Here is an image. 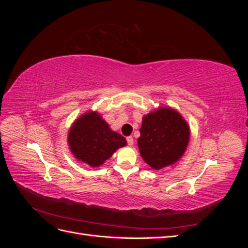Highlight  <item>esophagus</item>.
Wrapping results in <instances>:
<instances>
[{
	"label": "esophagus",
	"mask_w": 248,
	"mask_h": 248,
	"mask_svg": "<svg viewBox=\"0 0 248 248\" xmlns=\"http://www.w3.org/2000/svg\"><path fill=\"white\" fill-rule=\"evenodd\" d=\"M126 140H127V144H128V146H133V138L132 137H127Z\"/></svg>",
	"instance_id": "34e87169"
}]
</instances>
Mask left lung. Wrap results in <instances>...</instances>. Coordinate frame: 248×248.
Segmentation results:
<instances>
[{"instance_id":"8db88e82","label":"left lung","mask_w":248,"mask_h":248,"mask_svg":"<svg viewBox=\"0 0 248 248\" xmlns=\"http://www.w3.org/2000/svg\"><path fill=\"white\" fill-rule=\"evenodd\" d=\"M138 146L140 156L154 170L176 163L190 137L189 126L179 111L161 107L142 117Z\"/></svg>"}]
</instances>
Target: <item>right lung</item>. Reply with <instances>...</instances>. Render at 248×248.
<instances>
[{
    "mask_svg": "<svg viewBox=\"0 0 248 248\" xmlns=\"http://www.w3.org/2000/svg\"><path fill=\"white\" fill-rule=\"evenodd\" d=\"M67 141L73 156L92 168L100 167L127 144L124 137L111 130L99 112L93 110L72 123Z\"/></svg>",
    "mask_w": 248,
    "mask_h": 248,
    "instance_id": "add662e5",
    "label": "right lung"
}]
</instances>
